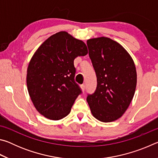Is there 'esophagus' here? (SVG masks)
Here are the masks:
<instances>
[{
    "label": "esophagus",
    "instance_id": "1",
    "mask_svg": "<svg viewBox=\"0 0 158 158\" xmlns=\"http://www.w3.org/2000/svg\"><path fill=\"white\" fill-rule=\"evenodd\" d=\"M81 90H82V91H83V92H84L85 89V85L84 84H82V85H81Z\"/></svg>",
    "mask_w": 158,
    "mask_h": 158
}]
</instances>
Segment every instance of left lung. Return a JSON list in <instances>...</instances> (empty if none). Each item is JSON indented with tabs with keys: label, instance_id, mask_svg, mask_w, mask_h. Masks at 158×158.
<instances>
[{
	"label": "left lung",
	"instance_id": "8db88e82",
	"mask_svg": "<svg viewBox=\"0 0 158 158\" xmlns=\"http://www.w3.org/2000/svg\"><path fill=\"white\" fill-rule=\"evenodd\" d=\"M87 45L98 81L95 93L88 95L87 102L98 121H114L126 111L135 95V63L122 45L109 37L90 38Z\"/></svg>",
	"mask_w": 158,
	"mask_h": 158
}]
</instances>
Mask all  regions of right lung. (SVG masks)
Listing matches in <instances>:
<instances>
[{"label":"right lung","mask_w":158,"mask_h":158,"mask_svg":"<svg viewBox=\"0 0 158 158\" xmlns=\"http://www.w3.org/2000/svg\"><path fill=\"white\" fill-rule=\"evenodd\" d=\"M87 53L84 42L66 31L52 35L34 53L26 84L32 102L42 116L58 121L69 114L81 93L74 81V60Z\"/></svg>","instance_id":"obj_1"}]
</instances>
